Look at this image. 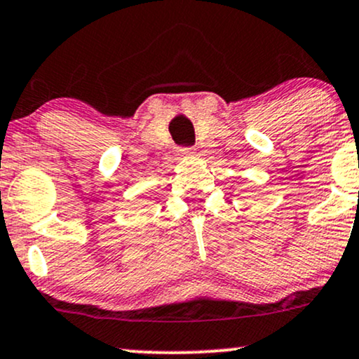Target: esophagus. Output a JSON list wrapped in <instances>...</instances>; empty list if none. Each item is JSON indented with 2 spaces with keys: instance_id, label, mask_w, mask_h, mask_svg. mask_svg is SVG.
<instances>
[{
  "instance_id": "34e87169",
  "label": "esophagus",
  "mask_w": 359,
  "mask_h": 359,
  "mask_svg": "<svg viewBox=\"0 0 359 359\" xmlns=\"http://www.w3.org/2000/svg\"><path fill=\"white\" fill-rule=\"evenodd\" d=\"M176 153H178V156H191L195 154V147H180Z\"/></svg>"
}]
</instances>
